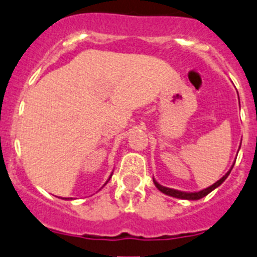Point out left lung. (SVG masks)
Instances as JSON below:
<instances>
[{"label": "left lung", "instance_id": "1", "mask_svg": "<svg viewBox=\"0 0 257 257\" xmlns=\"http://www.w3.org/2000/svg\"><path fill=\"white\" fill-rule=\"evenodd\" d=\"M241 148V145H240ZM234 164H232L231 169L228 170V172L226 173V174L223 175V177L221 178L219 180H217L214 184L209 185L208 188H206V189H202V190H198V192H183V190H178V189H173V188H168V187H164V185L159 184L158 182H156L155 179L153 178L154 180V184H155V187L158 188L159 190H160L161 193H164V194L167 195H170V197H174V198H179V199H187V200H197V199H200V198L206 197L207 194H209V193L212 192V190H214L216 188H218L219 185L222 184V183L224 182V180L227 179V177L229 175V173H231L232 168H233Z\"/></svg>", "mask_w": 257, "mask_h": 257}]
</instances>
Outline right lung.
Here are the masks:
<instances>
[{
  "instance_id": "1",
  "label": "right lung",
  "mask_w": 257,
  "mask_h": 257,
  "mask_svg": "<svg viewBox=\"0 0 257 257\" xmlns=\"http://www.w3.org/2000/svg\"><path fill=\"white\" fill-rule=\"evenodd\" d=\"M112 177V174L111 175H109V178H111ZM109 178H108V180H109ZM108 180H107V182L106 183H104V185H106L107 184V183H108ZM68 199H69V198H68ZM70 199H72V198H70Z\"/></svg>"
}]
</instances>
